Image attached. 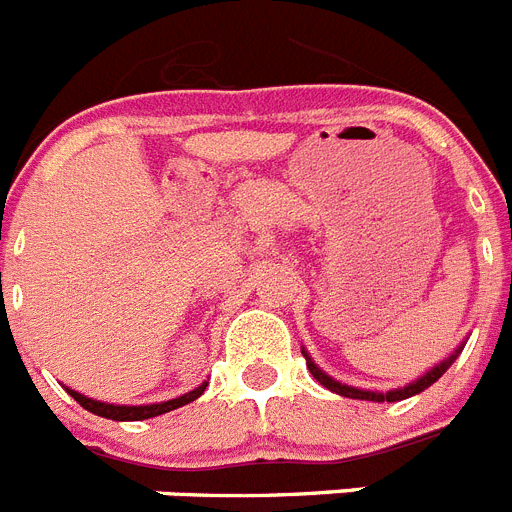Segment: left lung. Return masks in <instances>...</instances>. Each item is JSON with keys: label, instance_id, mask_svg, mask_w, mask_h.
Segmentation results:
<instances>
[{"label": "left lung", "instance_id": "obj_1", "mask_svg": "<svg viewBox=\"0 0 512 512\" xmlns=\"http://www.w3.org/2000/svg\"><path fill=\"white\" fill-rule=\"evenodd\" d=\"M302 354H305V351H302ZM456 354H459V351H456ZM456 354L454 356H449V359L443 361V364H438V366H433L431 372L428 374H423V377L418 379V382H413V384H408V387H402V390H392V392H366V390H356V387H348V384H341V382H336V379H330L328 374L325 372H320L318 366L312 364V359L310 356L305 354V361H307V369H310V374L315 379H318L320 384H323V387H328L330 392H336V395H343V397H354V400H372V402H397V400H405V397H413V395H418V392H423V390H428V387H431L433 382H438V379L443 377V372H446V369H449L451 366V361L456 359Z\"/></svg>", "mask_w": 512, "mask_h": 512}]
</instances>
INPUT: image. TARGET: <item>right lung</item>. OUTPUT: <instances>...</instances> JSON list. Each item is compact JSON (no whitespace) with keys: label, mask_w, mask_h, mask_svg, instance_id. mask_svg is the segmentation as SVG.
<instances>
[{"label":"right lung","mask_w":512,"mask_h":512,"mask_svg":"<svg viewBox=\"0 0 512 512\" xmlns=\"http://www.w3.org/2000/svg\"><path fill=\"white\" fill-rule=\"evenodd\" d=\"M207 382L200 384L197 390L187 392V395L176 397V400H169V402H158V405H107V402H97V400H89V397L79 395V392L69 390V395L74 397L76 402H79L81 408L89 410V413L94 415H102V418H110V420H146V418H156V415H164L169 413V410H176L182 408V405H187V402L197 400V397L205 392Z\"/></svg>","instance_id":"right-lung-1"}]
</instances>
